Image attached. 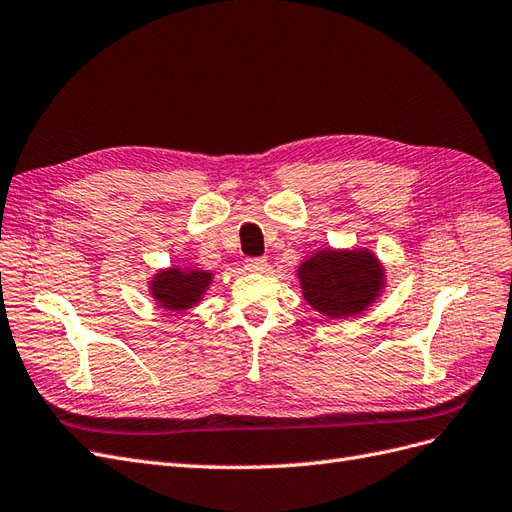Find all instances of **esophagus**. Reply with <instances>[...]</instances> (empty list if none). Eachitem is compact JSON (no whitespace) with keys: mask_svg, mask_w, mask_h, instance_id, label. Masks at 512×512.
<instances>
[{"mask_svg":"<svg viewBox=\"0 0 512 512\" xmlns=\"http://www.w3.org/2000/svg\"><path fill=\"white\" fill-rule=\"evenodd\" d=\"M245 269L252 273H265L267 271V260L265 258H247Z\"/></svg>","mask_w":512,"mask_h":512,"instance_id":"obj_1","label":"esophagus"}]
</instances>
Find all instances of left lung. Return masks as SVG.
<instances>
[{"label": "left lung", "mask_w": 512, "mask_h": 512, "mask_svg": "<svg viewBox=\"0 0 512 512\" xmlns=\"http://www.w3.org/2000/svg\"><path fill=\"white\" fill-rule=\"evenodd\" d=\"M305 303L329 320H348L374 307L386 290V267L369 247H318L297 267Z\"/></svg>", "instance_id": "8db88e82"}]
</instances>
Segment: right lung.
Instances as JSON below:
<instances>
[{
    "label": "right lung",
    "instance_id": "right-lung-1",
    "mask_svg": "<svg viewBox=\"0 0 512 512\" xmlns=\"http://www.w3.org/2000/svg\"><path fill=\"white\" fill-rule=\"evenodd\" d=\"M215 280V273L196 267L192 260L153 271L147 282V292L164 312L183 314L205 301Z\"/></svg>",
    "mask_w": 512,
    "mask_h": 512
}]
</instances>
